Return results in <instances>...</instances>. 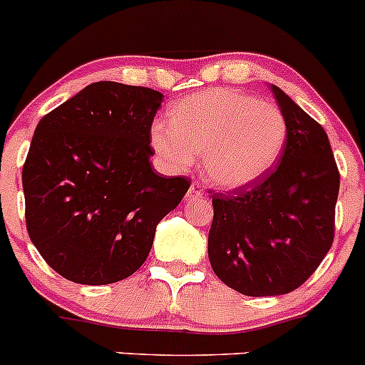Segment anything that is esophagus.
<instances>
[{"instance_id":"1","label":"esophagus","mask_w":365,"mask_h":365,"mask_svg":"<svg viewBox=\"0 0 365 365\" xmlns=\"http://www.w3.org/2000/svg\"><path fill=\"white\" fill-rule=\"evenodd\" d=\"M203 196H205V190L201 189L200 183L197 182L190 183V189L189 192H187V197H189V200H201Z\"/></svg>"}]
</instances>
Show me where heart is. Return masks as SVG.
<instances>
[{
	"label": "heart",
	"mask_w": 365,
	"mask_h": 365,
	"mask_svg": "<svg viewBox=\"0 0 365 365\" xmlns=\"http://www.w3.org/2000/svg\"><path fill=\"white\" fill-rule=\"evenodd\" d=\"M152 146L162 160L187 169L203 153L210 182L238 189L267 175L284 152L288 123L281 109L237 90H208L183 98L168 121H155Z\"/></svg>",
	"instance_id": "heart-1"
}]
</instances>
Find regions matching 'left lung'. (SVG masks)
<instances>
[{
	"label": "left lung",
	"mask_w": 365,
	"mask_h": 365,
	"mask_svg": "<svg viewBox=\"0 0 365 365\" xmlns=\"http://www.w3.org/2000/svg\"><path fill=\"white\" fill-rule=\"evenodd\" d=\"M270 90L288 123L279 165L254 183L212 195L210 264L247 297L284 295L304 284L336 230L339 169L329 135L281 88Z\"/></svg>",
	"instance_id": "1"
}]
</instances>
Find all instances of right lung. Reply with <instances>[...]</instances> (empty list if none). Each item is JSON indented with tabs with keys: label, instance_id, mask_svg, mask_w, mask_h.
Returning <instances> with one entry per match:
<instances>
[{
	"label": "right lung",
	"instance_id": "add662e5",
	"mask_svg": "<svg viewBox=\"0 0 365 365\" xmlns=\"http://www.w3.org/2000/svg\"><path fill=\"white\" fill-rule=\"evenodd\" d=\"M162 98L152 88L101 81L36 125L23 165L26 227L61 277L91 286L127 279L189 190V178H164L150 162Z\"/></svg>",
	"mask_w": 365,
	"mask_h": 365
}]
</instances>
